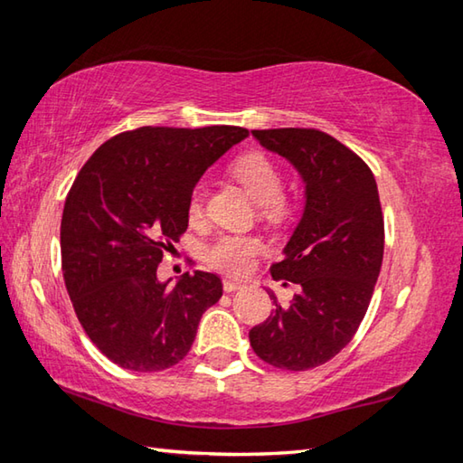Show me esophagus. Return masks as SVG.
Masks as SVG:
<instances>
[{"instance_id":"34e87169","label":"esophagus","mask_w":463,"mask_h":463,"mask_svg":"<svg viewBox=\"0 0 463 463\" xmlns=\"http://www.w3.org/2000/svg\"><path fill=\"white\" fill-rule=\"evenodd\" d=\"M222 288L226 294H232V292H239V289L245 288V284H241V281H234V279H224Z\"/></svg>"}]
</instances>
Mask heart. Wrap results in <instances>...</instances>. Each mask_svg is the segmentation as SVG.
Wrapping results in <instances>:
<instances>
[{"mask_svg":"<svg viewBox=\"0 0 463 463\" xmlns=\"http://www.w3.org/2000/svg\"><path fill=\"white\" fill-rule=\"evenodd\" d=\"M231 174L234 179L245 187V190L260 202L261 213L269 221H284L292 213L289 203L281 190H284V179L276 163L263 153H247L232 161ZM203 190L195 185L190 198H187V218L198 221L202 214ZM261 241L250 234H218L206 249V261L213 268L221 269L232 276H242L253 268L255 257L261 253Z\"/></svg>","mask_w":463,"mask_h":463,"instance_id":"1","label":"heart"}]
</instances>
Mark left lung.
Returning <instances> with one entry per match:
<instances>
[{
  "label": "left lung",
  "instance_id": "1",
  "mask_svg": "<svg viewBox=\"0 0 463 463\" xmlns=\"http://www.w3.org/2000/svg\"><path fill=\"white\" fill-rule=\"evenodd\" d=\"M261 146L292 163L307 206L271 278L300 286L289 307L249 331L250 347L278 370L307 372L354 339L378 281L383 216L378 185L362 156L317 128L253 130Z\"/></svg>",
  "mask_w": 463,
  "mask_h": 463
}]
</instances>
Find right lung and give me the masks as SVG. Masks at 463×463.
Masks as SVG:
<instances>
[{
    "mask_svg": "<svg viewBox=\"0 0 463 463\" xmlns=\"http://www.w3.org/2000/svg\"><path fill=\"white\" fill-rule=\"evenodd\" d=\"M241 127H143L106 140L77 174L61 221V263L75 315L109 362L161 372L192 349L221 300L216 273L174 288L156 265L187 229V198L213 163L247 138Z\"/></svg>",
    "mask_w": 463,
    "mask_h": 463,
    "instance_id": "obj_1",
    "label": "right lung"
}]
</instances>
